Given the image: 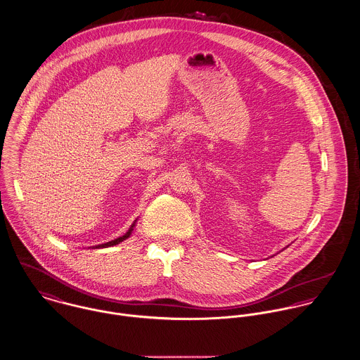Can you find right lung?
Listing matches in <instances>:
<instances>
[{
  "mask_svg": "<svg viewBox=\"0 0 360 360\" xmlns=\"http://www.w3.org/2000/svg\"><path fill=\"white\" fill-rule=\"evenodd\" d=\"M134 225L135 224H132V226L129 228V231L124 235V236H121V238H119V239H115L112 240V241H109V243H105V244H101L99 247H110V245H116V244H119V243H121L122 240L128 239L129 238V235H131V231H132V228H134Z\"/></svg>",
  "mask_w": 360,
  "mask_h": 360,
  "instance_id": "add662e5",
  "label": "right lung"
}]
</instances>
